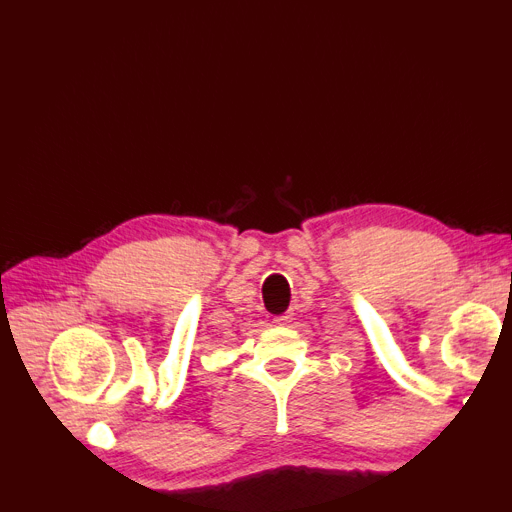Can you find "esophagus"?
I'll return each mask as SVG.
<instances>
[{
  "label": "esophagus",
  "mask_w": 512,
  "mask_h": 512,
  "mask_svg": "<svg viewBox=\"0 0 512 512\" xmlns=\"http://www.w3.org/2000/svg\"><path fill=\"white\" fill-rule=\"evenodd\" d=\"M288 319H290L288 315H282V317H275L273 322H275V324H279V326H282V324H286V322H288Z\"/></svg>",
  "instance_id": "1"
}]
</instances>
